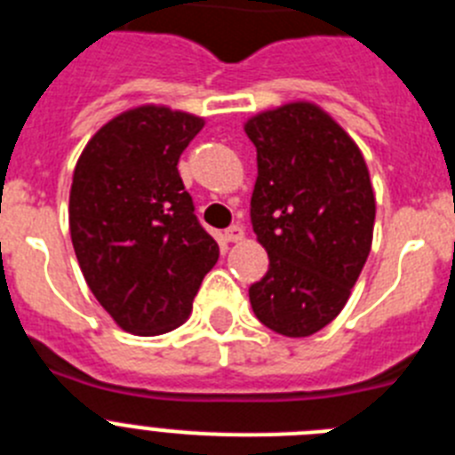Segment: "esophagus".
I'll list each match as a JSON object with an SVG mask.
<instances>
[{
	"label": "esophagus",
	"instance_id": "obj_1",
	"mask_svg": "<svg viewBox=\"0 0 455 455\" xmlns=\"http://www.w3.org/2000/svg\"><path fill=\"white\" fill-rule=\"evenodd\" d=\"M243 239V228L241 225H232L225 230V241H230V243H236V241Z\"/></svg>",
	"mask_w": 455,
	"mask_h": 455
}]
</instances>
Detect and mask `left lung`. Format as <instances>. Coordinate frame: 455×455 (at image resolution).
Here are the masks:
<instances>
[{"label": "left lung", "instance_id": "1", "mask_svg": "<svg viewBox=\"0 0 455 455\" xmlns=\"http://www.w3.org/2000/svg\"><path fill=\"white\" fill-rule=\"evenodd\" d=\"M257 148L251 220L268 271L252 312L284 337H309L347 305L371 251L376 198L351 136L309 102L246 123Z\"/></svg>", "mask_w": 455, "mask_h": 455}]
</instances>
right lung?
<instances>
[{
  "mask_svg": "<svg viewBox=\"0 0 455 455\" xmlns=\"http://www.w3.org/2000/svg\"><path fill=\"white\" fill-rule=\"evenodd\" d=\"M204 120L139 107L107 123L79 156L70 236L92 296L134 335H162L188 319L219 259L178 162Z\"/></svg>",
  "mask_w": 455,
  "mask_h": 455,
  "instance_id": "add662e5",
  "label": "right lung"
}]
</instances>
